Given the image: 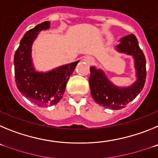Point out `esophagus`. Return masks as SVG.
I'll return each mask as SVG.
<instances>
[{
    "instance_id": "1",
    "label": "esophagus",
    "mask_w": 158,
    "mask_h": 158,
    "mask_svg": "<svg viewBox=\"0 0 158 158\" xmlns=\"http://www.w3.org/2000/svg\"><path fill=\"white\" fill-rule=\"evenodd\" d=\"M84 61H85V62L87 64H89V65L93 64V62H94L93 58L91 56H85V58H84Z\"/></svg>"
}]
</instances>
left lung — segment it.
<instances>
[{"instance_id": "8db88e82", "label": "left lung", "mask_w": 158, "mask_h": 158, "mask_svg": "<svg viewBox=\"0 0 158 158\" xmlns=\"http://www.w3.org/2000/svg\"><path fill=\"white\" fill-rule=\"evenodd\" d=\"M116 48L119 52L134 57L138 80L128 88L116 87L107 80L104 73L94 66L90 68L91 74L89 80L91 95L95 101L112 110L122 109L132 101L144 87L146 77V58L135 35L122 38Z\"/></svg>"}]
</instances>
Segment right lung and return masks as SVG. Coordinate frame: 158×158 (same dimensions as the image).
I'll return each instance as SVG.
<instances>
[{"label": "right lung", "instance_id": "right-lung-1", "mask_svg": "<svg viewBox=\"0 0 158 158\" xmlns=\"http://www.w3.org/2000/svg\"><path fill=\"white\" fill-rule=\"evenodd\" d=\"M50 27L45 21L27 31L14 55L15 81L23 96L39 107L56 104L62 99L66 83L78 61L62 65L48 73L35 72L31 63V45L39 31Z\"/></svg>", "mask_w": 158, "mask_h": 158}]
</instances>
